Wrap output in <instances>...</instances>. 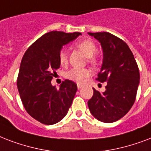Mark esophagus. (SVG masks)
I'll use <instances>...</instances> for the list:
<instances>
[{
	"mask_svg": "<svg viewBox=\"0 0 151 151\" xmlns=\"http://www.w3.org/2000/svg\"><path fill=\"white\" fill-rule=\"evenodd\" d=\"M83 87V85H81V84H78V89H80L81 88Z\"/></svg>",
	"mask_w": 151,
	"mask_h": 151,
	"instance_id": "34e87169",
	"label": "esophagus"
}]
</instances>
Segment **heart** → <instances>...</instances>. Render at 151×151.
I'll use <instances>...</instances> for the list:
<instances>
[{"label":"heart","instance_id":"b5f03b06","mask_svg":"<svg viewBox=\"0 0 151 151\" xmlns=\"http://www.w3.org/2000/svg\"><path fill=\"white\" fill-rule=\"evenodd\" d=\"M76 47L88 57V61L92 64L97 63L96 57L94 55L96 52V46L92 40L83 39L76 43ZM59 62L63 66H66L68 63L67 51L66 48H62L59 53ZM92 75V70L88 68H72L65 73V78L68 80L73 81L78 84L85 81L88 78Z\"/></svg>","mask_w":151,"mask_h":151}]
</instances>
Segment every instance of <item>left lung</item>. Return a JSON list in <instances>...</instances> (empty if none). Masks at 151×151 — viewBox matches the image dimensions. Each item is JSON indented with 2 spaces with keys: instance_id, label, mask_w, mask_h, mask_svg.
I'll list each match as a JSON object with an SVG mask.
<instances>
[{
  "instance_id": "1",
  "label": "left lung",
  "mask_w": 151,
  "mask_h": 151,
  "mask_svg": "<svg viewBox=\"0 0 151 151\" xmlns=\"http://www.w3.org/2000/svg\"><path fill=\"white\" fill-rule=\"evenodd\" d=\"M101 43L103 62L96 80L106 82V91L93 88L88 101L97 120L112 123L123 117L135 103L139 84V71L132 51L123 40L108 33H88Z\"/></svg>"
}]
</instances>
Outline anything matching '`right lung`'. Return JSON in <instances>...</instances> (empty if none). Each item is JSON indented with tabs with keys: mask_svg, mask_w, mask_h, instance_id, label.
Wrapping results in <instances>:
<instances>
[{
	"mask_svg": "<svg viewBox=\"0 0 151 151\" xmlns=\"http://www.w3.org/2000/svg\"><path fill=\"white\" fill-rule=\"evenodd\" d=\"M79 32L51 31L44 34L26 51L20 64L17 87L25 110L42 124H54L66 115L78 86L65 80L59 89L51 81L59 68L62 47L81 35Z\"/></svg>",
	"mask_w": 151,
	"mask_h": 151,
	"instance_id": "right-lung-1",
	"label": "right lung"
}]
</instances>
